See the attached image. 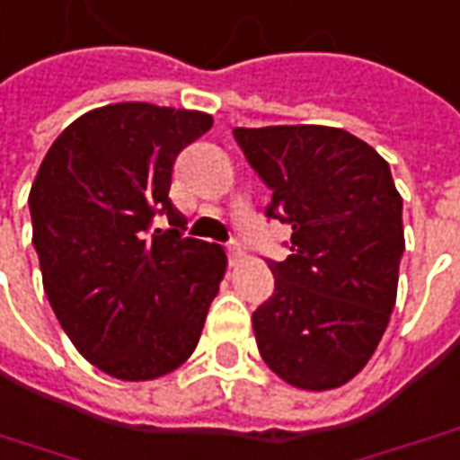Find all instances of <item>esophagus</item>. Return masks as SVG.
<instances>
[{
    "instance_id": "obj_1",
    "label": "esophagus",
    "mask_w": 460,
    "mask_h": 460,
    "mask_svg": "<svg viewBox=\"0 0 460 460\" xmlns=\"http://www.w3.org/2000/svg\"><path fill=\"white\" fill-rule=\"evenodd\" d=\"M224 252H226V256H229V261L231 264H236V261H239V259H242V246H239V243L236 242H226V246H224Z\"/></svg>"
}]
</instances>
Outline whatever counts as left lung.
Returning a JSON list of instances; mask_svg holds the SVG:
<instances>
[{"instance_id": "8db88e82", "label": "left lung", "mask_w": 460, "mask_h": 460, "mask_svg": "<svg viewBox=\"0 0 460 460\" xmlns=\"http://www.w3.org/2000/svg\"><path fill=\"white\" fill-rule=\"evenodd\" d=\"M271 190L264 217L292 226L270 261L274 292L252 314L256 348L289 385L330 390L373 358L395 307L402 199L365 140L324 125L234 128Z\"/></svg>"}]
</instances>
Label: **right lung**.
<instances>
[{
    "label": "right lung",
    "instance_id": "1",
    "mask_svg": "<svg viewBox=\"0 0 460 460\" xmlns=\"http://www.w3.org/2000/svg\"><path fill=\"white\" fill-rule=\"evenodd\" d=\"M211 115L105 105L67 125L30 190L47 299L80 355L120 380L176 370L199 345L226 271L217 243L183 236L171 204L178 153ZM158 216L171 230L152 229Z\"/></svg>",
    "mask_w": 460,
    "mask_h": 460
}]
</instances>
